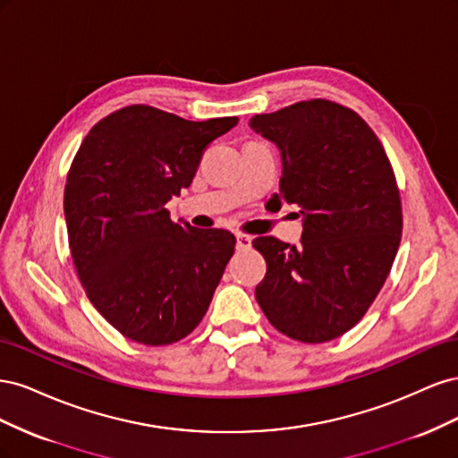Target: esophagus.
<instances>
[{"mask_svg": "<svg viewBox=\"0 0 458 458\" xmlns=\"http://www.w3.org/2000/svg\"><path fill=\"white\" fill-rule=\"evenodd\" d=\"M248 248H252V237L250 234H237V250H248Z\"/></svg>", "mask_w": 458, "mask_h": 458, "instance_id": "34e87169", "label": "esophagus"}]
</instances>
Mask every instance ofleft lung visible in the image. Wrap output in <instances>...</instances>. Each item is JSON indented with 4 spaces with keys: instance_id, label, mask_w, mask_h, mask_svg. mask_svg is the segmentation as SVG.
Returning <instances> with one entry per match:
<instances>
[{
    "instance_id": "obj_1",
    "label": "left lung",
    "mask_w": 458,
    "mask_h": 458,
    "mask_svg": "<svg viewBox=\"0 0 458 458\" xmlns=\"http://www.w3.org/2000/svg\"><path fill=\"white\" fill-rule=\"evenodd\" d=\"M250 128L281 148L276 200L300 208V244L254 239L267 273L256 300L288 338L321 344L361 321L394 266L403 231L399 187L380 140L355 110L310 99Z\"/></svg>"
}]
</instances>
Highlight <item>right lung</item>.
<instances>
[{
  "instance_id": "1",
  "label": "right lung",
  "mask_w": 458,
  "mask_h": 458,
  "mask_svg": "<svg viewBox=\"0 0 458 458\" xmlns=\"http://www.w3.org/2000/svg\"><path fill=\"white\" fill-rule=\"evenodd\" d=\"M237 116L191 122L150 105L99 120L64 185L68 246L93 308L145 345L189 336L210 306L234 237L172 221L168 202Z\"/></svg>"
}]
</instances>
